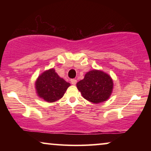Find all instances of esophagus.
I'll return each instance as SVG.
<instances>
[{
    "instance_id": "esophagus-1",
    "label": "esophagus",
    "mask_w": 151,
    "mask_h": 151,
    "mask_svg": "<svg viewBox=\"0 0 151 151\" xmlns=\"http://www.w3.org/2000/svg\"><path fill=\"white\" fill-rule=\"evenodd\" d=\"M71 82L72 84H73V85H75V84L77 83V80H76V79H71Z\"/></svg>"
}]
</instances>
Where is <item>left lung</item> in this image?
Returning <instances> with one entry per match:
<instances>
[{
	"label": "left lung",
	"instance_id": "8db88e82",
	"mask_svg": "<svg viewBox=\"0 0 151 151\" xmlns=\"http://www.w3.org/2000/svg\"><path fill=\"white\" fill-rule=\"evenodd\" d=\"M113 83L108 74L98 70L86 73L83 80L77 83V88L83 98L95 104L104 102L110 97Z\"/></svg>",
	"mask_w": 151,
	"mask_h": 151
}]
</instances>
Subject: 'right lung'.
Instances as JSON below:
<instances>
[{"label": "right lung", "instance_id": "obj_1", "mask_svg": "<svg viewBox=\"0 0 151 151\" xmlns=\"http://www.w3.org/2000/svg\"><path fill=\"white\" fill-rule=\"evenodd\" d=\"M69 86L70 83L60 78L53 69L42 73L36 82L38 96L48 102L60 99Z\"/></svg>", "mask_w": 151, "mask_h": 151}]
</instances>
